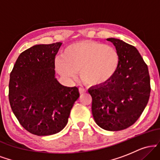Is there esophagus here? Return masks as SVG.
I'll list each match as a JSON object with an SVG mask.
<instances>
[{
  "instance_id": "esophagus-1",
  "label": "esophagus",
  "mask_w": 160,
  "mask_h": 160,
  "mask_svg": "<svg viewBox=\"0 0 160 160\" xmlns=\"http://www.w3.org/2000/svg\"><path fill=\"white\" fill-rule=\"evenodd\" d=\"M79 92H80V95H83L86 92V90L84 89L83 88H79Z\"/></svg>"
}]
</instances>
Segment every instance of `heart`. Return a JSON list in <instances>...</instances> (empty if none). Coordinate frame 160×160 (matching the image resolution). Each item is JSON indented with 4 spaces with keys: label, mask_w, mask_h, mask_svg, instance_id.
I'll list each match as a JSON object with an SVG mask.
<instances>
[{
    "label": "heart",
    "mask_w": 160,
    "mask_h": 160,
    "mask_svg": "<svg viewBox=\"0 0 160 160\" xmlns=\"http://www.w3.org/2000/svg\"><path fill=\"white\" fill-rule=\"evenodd\" d=\"M120 57L113 47L94 41H82L69 46L56 63L62 78L73 80L80 72L82 80L91 86L108 83L114 77Z\"/></svg>",
    "instance_id": "heart-1"
}]
</instances>
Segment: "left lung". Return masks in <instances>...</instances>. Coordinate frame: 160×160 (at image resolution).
Here are the masks:
<instances>
[{
	"instance_id": "obj_1",
	"label": "left lung",
	"mask_w": 160,
	"mask_h": 160,
	"mask_svg": "<svg viewBox=\"0 0 160 160\" xmlns=\"http://www.w3.org/2000/svg\"><path fill=\"white\" fill-rule=\"evenodd\" d=\"M120 64L114 77L104 85L90 88L92 112L96 124L108 131H120L136 122L148 104L150 80L148 65L138 49L117 38Z\"/></svg>"
}]
</instances>
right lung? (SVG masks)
<instances>
[{"label":"right lung","mask_w":160,"mask_h":160,"mask_svg":"<svg viewBox=\"0 0 160 160\" xmlns=\"http://www.w3.org/2000/svg\"><path fill=\"white\" fill-rule=\"evenodd\" d=\"M62 44H37L18 57L10 75L9 101L19 123L38 136L59 132L80 97L78 88L56 78L55 57Z\"/></svg>","instance_id":"add662e5"}]
</instances>
